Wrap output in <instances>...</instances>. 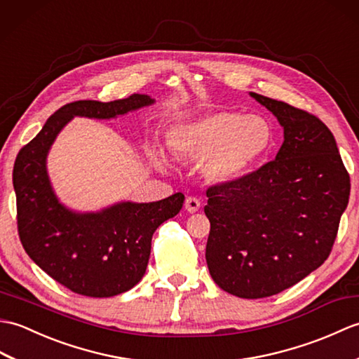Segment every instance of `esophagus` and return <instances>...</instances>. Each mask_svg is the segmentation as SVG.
Here are the masks:
<instances>
[{
    "label": "esophagus",
    "mask_w": 359,
    "mask_h": 359,
    "mask_svg": "<svg viewBox=\"0 0 359 359\" xmlns=\"http://www.w3.org/2000/svg\"><path fill=\"white\" fill-rule=\"evenodd\" d=\"M184 207H186V210H187L189 213H195V212L200 210L201 203H200V200H198V198H195V196H187V198H186V203H184Z\"/></svg>",
    "instance_id": "34e87169"
}]
</instances>
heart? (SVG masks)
<instances>
[{
    "label": "heart",
    "mask_w": 359,
    "mask_h": 359,
    "mask_svg": "<svg viewBox=\"0 0 359 359\" xmlns=\"http://www.w3.org/2000/svg\"><path fill=\"white\" fill-rule=\"evenodd\" d=\"M167 140L178 154L192 158L209 155L205 173L213 180H229L269 152L273 133L267 119L259 115L221 110L172 126ZM155 155L164 159L161 150H155Z\"/></svg>",
    "instance_id": "1"
}]
</instances>
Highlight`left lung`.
I'll use <instances>...</instances> for the list:
<instances>
[{
	"label": "left lung",
	"mask_w": 359,
	"mask_h": 359,
	"mask_svg": "<svg viewBox=\"0 0 359 359\" xmlns=\"http://www.w3.org/2000/svg\"><path fill=\"white\" fill-rule=\"evenodd\" d=\"M250 95L278 118L284 142L273 161L205 190V261L222 290L258 299L292 287L329 258L350 177L320 118Z\"/></svg>",
	"instance_id": "left-lung-1"
}]
</instances>
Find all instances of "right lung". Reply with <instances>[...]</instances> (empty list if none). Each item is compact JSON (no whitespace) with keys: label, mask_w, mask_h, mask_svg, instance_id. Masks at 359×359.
<instances>
[{"label":"right lung","mask_w":359,"mask_h":359,"mask_svg":"<svg viewBox=\"0 0 359 359\" xmlns=\"http://www.w3.org/2000/svg\"><path fill=\"white\" fill-rule=\"evenodd\" d=\"M152 102L138 93L110 102H69L15 159L17 226L24 250L55 281L83 297H115L138 284L146 273L155 230L181 210L184 195L147 204L121 203L100 213H74L52 192L47 152L74 116L114 118Z\"/></svg>","instance_id":"add662e5"}]
</instances>
